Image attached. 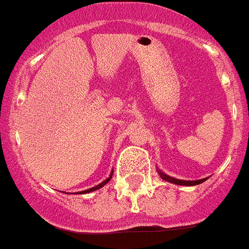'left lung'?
<instances>
[{"mask_svg": "<svg viewBox=\"0 0 249 249\" xmlns=\"http://www.w3.org/2000/svg\"><path fill=\"white\" fill-rule=\"evenodd\" d=\"M158 173H160V178L164 179L167 182H171V183H175V184H179V186H196V184H199L202 182H204L207 178H202V179H197V181H183V179H177V178H173V177H169V176L164 175L162 171L157 169Z\"/></svg>", "mask_w": 249, "mask_h": 249, "instance_id": "1", "label": "left lung"}]
</instances>
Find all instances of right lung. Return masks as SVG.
Returning <instances> with one entry per match:
<instances>
[{"label":"right lung","instance_id":"obj_1","mask_svg":"<svg viewBox=\"0 0 249 249\" xmlns=\"http://www.w3.org/2000/svg\"><path fill=\"white\" fill-rule=\"evenodd\" d=\"M112 175H113V171H112V172H111V175H109V177L107 178V179H105V181H103V182H101V183H100V184H97V186L92 187V188H89V190L82 191V192H80V193H89V192H93V191H96V190H100V188H102V187L105 186V184H107V183H108L109 181H111Z\"/></svg>","mask_w":249,"mask_h":249}]
</instances>
